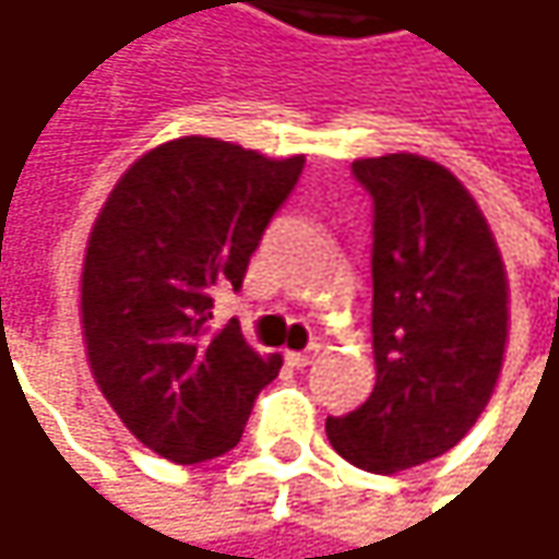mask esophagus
I'll use <instances>...</instances> for the list:
<instances>
[{
	"label": "esophagus",
	"mask_w": 559,
	"mask_h": 559,
	"mask_svg": "<svg viewBox=\"0 0 559 559\" xmlns=\"http://www.w3.org/2000/svg\"><path fill=\"white\" fill-rule=\"evenodd\" d=\"M313 357H317V345H311L308 352H286V364L295 367V370H301V367H311Z\"/></svg>",
	"instance_id": "1"
}]
</instances>
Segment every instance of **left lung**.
<instances>
[{
	"mask_svg": "<svg viewBox=\"0 0 559 559\" xmlns=\"http://www.w3.org/2000/svg\"><path fill=\"white\" fill-rule=\"evenodd\" d=\"M373 199L370 397L326 419L335 451L367 473L441 457L495 392L507 342V276L461 180L419 155L352 164Z\"/></svg>",
	"mask_w": 559,
	"mask_h": 559,
	"instance_id": "obj_1",
	"label": "left lung"
}]
</instances>
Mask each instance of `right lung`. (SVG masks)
<instances>
[{
  "label": "right lung",
  "mask_w": 559,
  "mask_h": 559,
  "mask_svg": "<svg viewBox=\"0 0 559 559\" xmlns=\"http://www.w3.org/2000/svg\"><path fill=\"white\" fill-rule=\"evenodd\" d=\"M305 155L273 162L204 136L142 155L90 233L80 323L102 395L136 439L174 463L221 457L242 439L283 357H261L217 289H242L248 261L292 195Z\"/></svg>",
  "instance_id": "obj_1"
}]
</instances>
